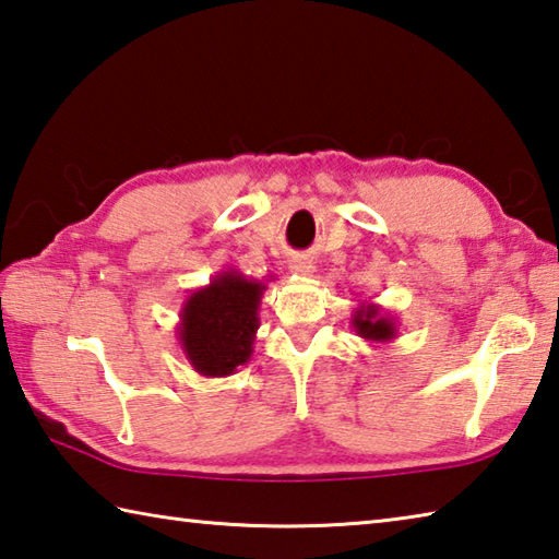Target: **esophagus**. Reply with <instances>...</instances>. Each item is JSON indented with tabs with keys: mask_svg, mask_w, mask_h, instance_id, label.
<instances>
[{
	"mask_svg": "<svg viewBox=\"0 0 559 559\" xmlns=\"http://www.w3.org/2000/svg\"><path fill=\"white\" fill-rule=\"evenodd\" d=\"M288 266L295 276H312V271H314L312 259H308V257H293Z\"/></svg>",
	"mask_w": 559,
	"mask_h": 559,
	"instance_id": "1",
	"label": "esophagus"
}]
</instances>
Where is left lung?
<instances>
[{
  "mask_svg": "<svg viewBox=\"0 0 559 559\" xmlns=\"http://www.w3.org/2000/svg\"><path fill=\"white\" fill-rule=\"evenodd\" d=\"M354 332L368 344H390L397 336V320L390 312H382L376 302H358L352 314Z\"/></svg>",
  "mask_w": 559,
  "mask_h": 559,
  "instance_id": "8db88e82",
  "label": "left lung"
}]
</instances>
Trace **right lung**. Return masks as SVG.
<instances>
[{
  "instance_id": "1",
  "label": "right lung",
  "mask_w": 559,
  "mask_h": 559,
  "mask_svg": "<svg viewBox=\"0 0 559 559\" xmlns=\"http://www.w3.org/2000/svg\"><path fill=\"white\" fill-rule=\"evenodd\" d=\"M264 290V281L227 269L186 298L177 334L181 352L195 373L225 378L249 364Z\"/></svg>"
}]
</instances>
